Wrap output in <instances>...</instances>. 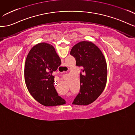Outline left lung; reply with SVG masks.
<instances>
[{
    "instance_id": "1",
    "label": "left lung",
    "mask_w": 135,
    "mask_h": 135,
    "mask_svg": "<svg viewBox=\"0 0 135 135\" xmlns=\"http://www.w3.org/2000/svg\"><path fill=\"white\" fill-rule=\"evenodd\" d=\"M70 54L75 58L76 66L82 68L80 93L73 104L87 105L103 93L107 81V65L102 51L93 42L81 41L74 45Z\"/></svg>"
}]
</instances>
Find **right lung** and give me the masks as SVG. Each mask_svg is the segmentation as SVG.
<instances>
[{
	"mask_svg": "<svg viewBox=\"0 0 135 135\" xmlns=\"http://www.w3.org/2000/svg\"><path fill=\"white\" fill-rule=\"evenodd\" d=\"M61 64L54 47L41 42L30 50L25 64V81L33 98L42 105H63L66 101L59 97L54 86L53 72Z\"/></svg>",
	"mask_w": 135,
	"mask_h": 135,
	"instance_id": "add662e5",
	"label": "right lung"
}]
</instances>
